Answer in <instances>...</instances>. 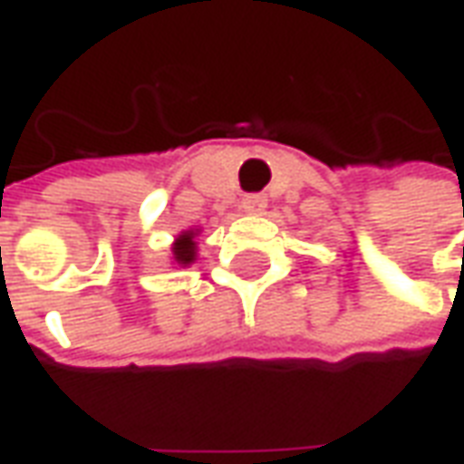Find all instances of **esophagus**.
I'll use <instances>...</instances> for the list:
<instances>
[{
	"instance_id": "34e87169",
	"label": "esophagus",
	"mask_w": 464,
	"mask_h": 464,
	"mask_svg": "<svg viewBox=\"0 0 464 464\" xmlns=\"http://www.w3.org/2000/svg\"><path fill=\"white\" fill-rule=\"evenodd\" d=\"M266 206H268V198H266L263 193H248V196L243 198V211L248 213H261Z\"/></svg>"
}]
</instances>
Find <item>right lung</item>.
Instances as JSON below:
<instances>
[{
    "label": "right lung",
    "instance_id": "obj_1",
    "mask_svg": "<svg viewBox=\"0 0 464 464\" xmlns=\"http://www.w3.org/2000/svg\"><path fill=\"white\" fill-rule=\"evenodd\" d=\"M173 258L186 266V263H191L196 258V241H193V231L183 233L179 236V241L173 243Z\"/></svg>",
    "mask_w": 464,
    "mask_h": 464
}]
</instances>
